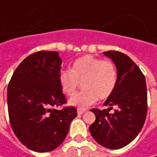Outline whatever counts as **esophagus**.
Segmentation results:
<instances>
[{
  "label": "esophagus",
  "mask_w": 157,
  "mask_h": 157,
  "mask_svg": "<svg viewBox=\"0 0 157 157\" xmlns=\"http://www.w3.org/2000/svg\"><path fill=\"white\" fill-rule=\"evenodd\" d=\"M86 112V110L85 109H80V108H78V110H77V113H78V115H80V114H83L84 113Z\"/></svg>",
  "instance_id": "1"
}]
</instances>
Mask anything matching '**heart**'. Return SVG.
I'll list each match as a JSON object with an SVG mask.
<instances>
[{
  "label": "heart",
  "instance_id": "b5f03b06",
  "mask_svg": "<svg viewBox=\"0 0 157 157\" xmlns=\"http://www.w3.org/2000/svg\"><path fill=\"white\" fill-rule=\"evenodd\" d=\"M117 70L111 61L101 60L92 55L78 57L72 63L69 71H62L58 81L63 93L71 97L75 94L78 84L82 83L80 94L69 100L71 106L86 108L94 104L98 98L105 100L116 87Z\"/></svg>",
  "mask_w": 157,
  "mask_h": 157
}]
</instances>
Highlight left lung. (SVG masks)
Here are the masks:
<instances>
[{"label":"left lung","mask_w":157,"mask_h":157,"mask_svg":"<svg viewBox=\"0 0 157 157\" xmlns=\"http://www.w3.org/2000/svg\"><path fill=\"white\" fill-rule=\"evenodd\" d=\"M117 69L116 87L104 102L107 109H92L96 116L89 130L94 139L106 148L119 149L129 144L141 132L147 116L145 77L136 63L123 53L103 52ZM113 106V113H109Z\"/></svg>","instance_id":"left-lung-1"}]
</instances>
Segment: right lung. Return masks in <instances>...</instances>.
<instances>
[{"instance_id":"obj_1","label":"right lung","mask_w":157,"mask_h":157,"mask_svg":"<svg viewBox=\"0 0 157 157\" xmlns=\"http://www.w3.org/2000/svg\"><path fill=\"white\" fill-rule=\"evenodd\" d=\"M62 59L57 52H39L26 57L15 69L8 86L11 128L18 140L38 153L57 148L64 141L77 116L66 103L58 77Z\"/></svg>"}]
</instances>
